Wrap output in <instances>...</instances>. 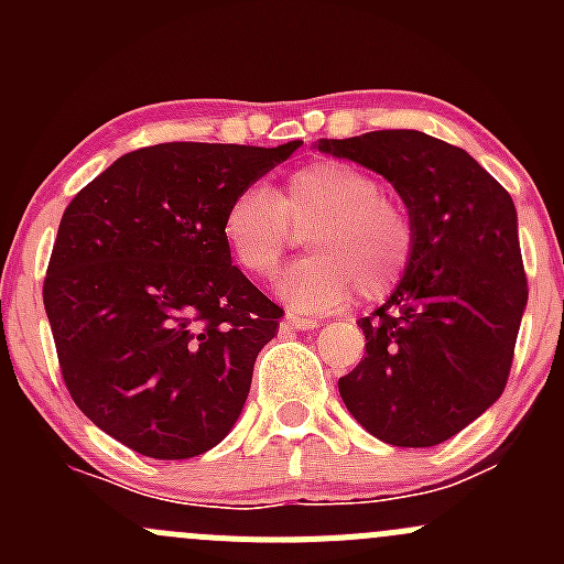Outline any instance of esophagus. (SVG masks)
Returning <instances> with one entry per match:
<instances>
[{"label":"esophagus","instance_id":"34e87169","mask_svg":"<svg viewBox=\"0 0 564 564\" xmlns=\"http://www.w3.org/2000/svg\"><path fill=\"white\" fill-rule=\"evenodd\" d=\"M283 327L286 329H314L316 327V318L314 316H303V314H286L283 316Z\"/></svg>","mask_w":564,"mask_h":564}]
</instances>
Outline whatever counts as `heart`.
Wrapping results in <instances>:
<instances>
[{
	"label": "heart",
	"mask_w": 564,
	"mask_h": 564,
	"mask_svg": "<svg viewBox=\"0 0 564 564\" xmlns=\"http://www.w3.org/2000/svg\"><path fill=\"white\" fill-rule=\"evenodd\" d=\"M308 231L316 250L278 283L300 311H329L357 289L382 300L406 275L414 256V220L403 202L379 191L377 176L344 161L294 169L275 193L248 185L226 204L220 237L250 278H272L292 248L294 230Z\"/></svg>",
	"instance_id": "obj_1"
}]
</instances>
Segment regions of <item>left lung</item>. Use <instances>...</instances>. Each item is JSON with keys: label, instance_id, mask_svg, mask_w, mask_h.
<instances>
[{"label": "left lung", "instance_id": "obj_1", "mask_svg": "<svg viewBox=\"0 0 564 564\" xmlns=\"http://www.w3.org/2000/svg\"><path fill=\"white\" fill-rule=\"evenodd\" d=\"M382 174L414 220V256L382 308L362 316L366 355L338 379L357 423L395 447H434L508 384L527 305L510 193L469 152L420 130L318 139Z\"/></svg>", "mask_w": 564, "mask_h": 564}]
</instances>
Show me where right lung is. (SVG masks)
Here are the masks:
<instances>
[{
	"mask_svg": "<svg viewBox=\"0 0 564 564\" xmlns=\"http://www.w3.org/2000/svg\"><path fill=\"white\" fill-rule=\"evenodd\" d=\"M300 144L144 147L67 204L43 283L59 371L130 451L202 456L240 417L283 308L231 264L220 220Z\"/></svg>",
	"mask_w": 564,
	"mask_h": 564,
	"instance_id": "obj_1",
	"label": "right lung"
}]
</instances>
